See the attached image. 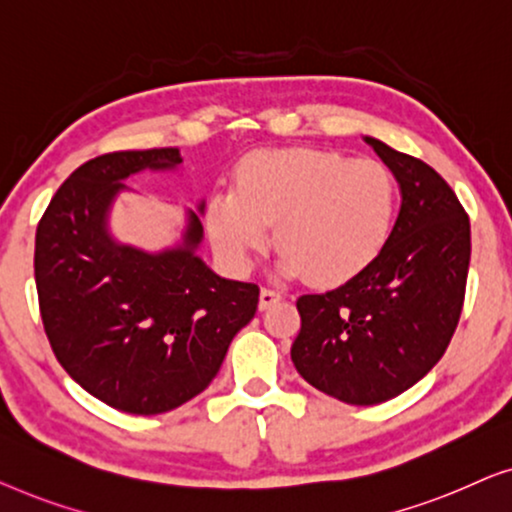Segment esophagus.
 I'll return each mask as SVG.
<instances>
[{
    "label": "esophagus",
    "mask_w": 512,
    "mask_h": 512,
    "mask_svg": "<svg viewBox=\"0 0 512 512\" xmlns=\"http://www.w3.org/2000/svg\"><path fill=\"white\" fill-rule=\"evenodd\" d=\"M280 299H283V297H280L278 292L269 290V287H262V290H259V311H266V308H271L273 304H278Z\"/></svg>",
    "instance_id": "1"
}]
</instances>
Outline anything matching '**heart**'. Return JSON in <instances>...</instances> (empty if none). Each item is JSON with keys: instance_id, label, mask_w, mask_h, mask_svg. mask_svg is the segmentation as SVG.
I'll return each instance as SVG.
<instances>
[{"instance_id": "heart-1", "label": "heart", "mask_w": 512, "mask_h": 512, "mask_svg": "<svg viewBox=\"0 0 512 512\" xmlns=\"http://www.w3.org/2000/svg\"><path fill=\"white\" fill-rule=\"evenodd\" d=\"M397 215V185L385 164L334 150H255L236 167L234 187L208 201L206 229L229 269L248 271L269 246L278 271L315 285H343L383 253Z\"/></svg>"}]
</instances>
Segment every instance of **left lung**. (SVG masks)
<instances>
[{"label":"left lung","mask_w":512,"mask_h":512,"mask_svg":"<svg viewBox=\"0 0 512 512\" xmlns=\"http://www.w3.org/2000/svg\"><path fill=\"white\" fill-rule=\"evenodd\" d=\"M399 183L390 239L366 269L325 294L297 299L292 362L315 390L352 406L406 392L443 357L464 306L471 225L429 164L364 136Z\"/></svg>","instance_id":"left-lung-1"}]
</instances>
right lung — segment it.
<instances>
[{
	"instance_id": "right-lung-1",
	"label": "right lung",
	"mask_w": 512,
	"mask_h": 512,
	"mask_svg": "<svg viewBox=\"0 0 512 512\" xmlns=\"http://www.w3.org/2000/svg\"><path fill=\"white\" fill-rule=\"evenodd\" d=\"M181 164L178 148L95 157L62 183L37 227L34 278L50 348L85 392L122 413L160 415L204 392L257 311V285L222 278L197 255L204 199L185 211L174 246L150 253L113 236L127 178Z\"/></svg>"
}]
</instances>
